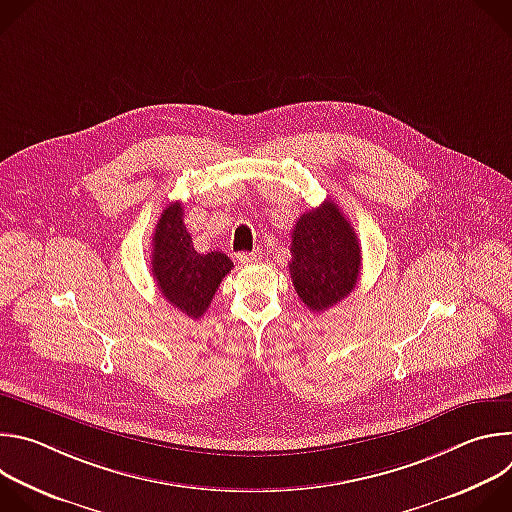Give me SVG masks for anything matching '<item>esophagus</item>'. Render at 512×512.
Listing matches in <instances>:
<instances>
[{
  "instance_id": "obj_1",
  "label": "esophagus",
  "mask_w": 512,
  "mask_h": 512,
  "mask_svg": "<svg viewBox=\"0 0 512 512\" xmlns=\"http://www.w3.org/2000/svg\"><path fill=\"white\" fill-rule=\"evenodd\" d=\"M237 259H239V263H243V265H249V263H255V261H259V259H261V253H259V251H251V253H239V255H237Z\"/></svg>"
}]
</instances>
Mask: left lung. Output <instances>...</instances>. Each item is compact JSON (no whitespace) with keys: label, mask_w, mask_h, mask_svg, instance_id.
Here are the masks:
<instances>
[{"label":"left lung","mask_w":512,"mask_h":512,"mask_svg":"<svg viewBox=\"0 0 512 512\" xmlns=\"http://www.w3.org/2000/svg\"><path fill=\"white\" fill-rule=\"evenodd\" d=\"M360 259L354 227L332 200L304 212L291 231L289 275L312 312H324L350 294Z\"/></svg>","instance_id":"8db88e82"}]
</instances>
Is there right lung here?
<instances>
[{"instance_id": "add662e5", "label": "right lung", "mask_w": 512, "mask_h": 512, "mask_svg": "<svg viewBox=\"0 0 512 512\" xmlns=\"http://www.w3.org/2000/svg\"><path fill=\"white\" fill-rule=\"evenodd\" d=\"M182 202L164 208L152 237V273L162 296L188 318H200L233 261L221 253H198L182 221Z\"/></svg>"}]
</instances>
